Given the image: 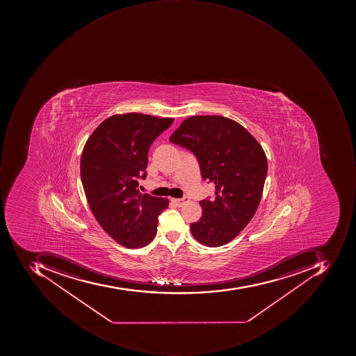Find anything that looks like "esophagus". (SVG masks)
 I'll list each match as a JSON object with an SVG mask.
<instances>
[{
  "label": "esophagus",
  "instance_id": "obj_1",
  "mask_svg": "<svg viewBox=\"0 0 356 356\" xmlns=\"http://www.w3.org/2000/svg\"><path fill=\"white\" fill-rule=\"evenodd\" d=\"M171 201H172L173 203H175L177 207H183L185 203L188 202L189 197H181V199H171Z\"/></svg>",
  "mask_w": 356,
  "mask_h": 356
}]
</instances>
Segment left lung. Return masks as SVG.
Segmentation results:
<instances>
[{"label": "left lung", "instance_id": "obj_1", "mask_svg": "<svg viewBox=\"0 0 356 356\" xmlns=\"http://www.w3.org/2000/svg\"><path fill=\"white\" fill-rule=\"evenodd\" d=\"M170 141L193 152L204 181L215 184L214 199L200 201L202 216L191 223L197 242L219 247L244 230L254 217L268 175V159L246 128L220 115L184 120Z\"/></svg>", "mask_w": 356, "mask_h": 356}]
</instances>
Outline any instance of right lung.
Instances as JSON below:
<instances>
[{
	"mask_svg": "<svg viewBox=\"0 0 356 356\" xmlns=\"http://www.w3.org/2000/svg\"><path fill=\"white\" fill-rule=\"evenodd\" d=\"M171 118L116 114L93 131L82 151L80 173L88 205L115 242L140 248L153 241L167 197L142 195L138 179L147 177V153Z\"/></svg>",
	"mask_w": 356,
	"mask_h": 356,
	"instance_id": "right-lung-1",
	"label": "right lung"
}]
</instances>
